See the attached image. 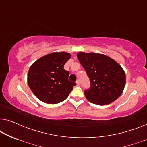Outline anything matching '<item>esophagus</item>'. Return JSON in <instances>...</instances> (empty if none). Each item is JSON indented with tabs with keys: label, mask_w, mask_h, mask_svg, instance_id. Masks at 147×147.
<instances>
[{
	"label": "esophagus",
	"mask_w": 147,
	"mask_h": 147,
	"mask_svg": "<svg viewBox=\"0 0 147 147\" xmlns=\"http://www.w3.org/2000/svg\"><path fill=\"white\" fill-rule=\"evenodd\" d=\"M76 84H77V86L80 85V82L79 80H77V81H76Z\"/></svg>",
	"instance_id": "obj_1"
}]
</instances>
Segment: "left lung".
I'll list each match as a JSON object with an SVG mask.
<instances>
[{"mask_svg": "<svg viewBox=\"0 0 147 147\" xmlns=\"http://www.w3.org/2000/svg\"><path fill=\"white\" fill-rule=\"evenodd\" d=\"M77 57L90 80L84 92L91 103L106 105L119 98L126 84L125 72L116 61L100 53L79 52Z\"/></svg>", "mask_w": 147, "mask_h": 147, "instance_id": "left-lung-1", "label": "left lung"}]
</instances>
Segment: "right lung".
<instances>
[{
    "label": "right lung",
    "mask_w": 147,
    "mask_h": 147,
    "mask_svg": "<svg viewBox=\"0 0 147 147\" xmlns=\"http://www.w3.org/2000/svg\"><path fill=\"white\" fill-rule=\"evenodd\" d=\"M71 56L66 52H54L43 56L32 64L28 72L27 82L38 99L54 104L68 97L76 85L69 81V72L63 69Z\"/></svg>",
    "instance_id": "obj_1"
}]
</instances>
